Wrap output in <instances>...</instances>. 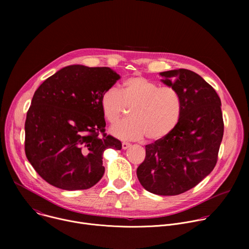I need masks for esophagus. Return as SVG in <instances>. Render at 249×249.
Returning a JSON list of instances; mask_svg holds the SVG:
<instances>
[{
    "mask_svg": "<svg viewBox=\"0 0 249 249\" xmlns=\"http://www.w3.org/2000/svg\"><path fill=\"white\" fill-rule=\"evenodd\" d=\"M130 146H131V144L127 143V142H123V143H122V149L123 150H127Z\"/></svg>",
    "mask_w": 249,
    "mask_h": 249,
    "instance_id": "1",
    "label": "esophagus"
}]
</instances>
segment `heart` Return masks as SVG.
I'll return each mask as SVG.
<instances>
[{
    "instance_id": "b5f03b06",
    "label": "heart",
    "mask_w": 249,
    "mask_h": 249,
    "mask_svg": "<svg viewBox=\"0 0 249 249\" xmlns=\"http://www.w3.org/2000/svg\"><path fill=\"white\" fill-rule=\"evenodd\" d=\"M104 118L113 124L132 108L130 118L110 128L111 134L121 140H141L145 136L157 141L167 136L178 124L182 101L173 87L160 84L144 77H130L120 89L109 88L100 97Z\"/></svg>"
}]
</instances>
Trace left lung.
Here are the masks:
<instances>
[{
	"label": "left lung",
	"mask_w": 249,
	"mask_h": 249,
	"mask_svg": "<svg viewBox=\"0 0 249 249\" xmlns=\"http://www.w3.org/2000/svg\"><path fill=\"white\" fill-rule=\"evenodd\" d=\"M160 75L180 94L182 112L167 136L146 146L137 176L147 191L173 196L195 187L214 169L224 135L222 103L216 90L190 70Z\"/></svg>",
	"instance_id": "1"
}]
</instances>
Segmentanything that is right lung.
<instances>
[{
	"label": "right lung",
	"instance_id": "right-lung-1",
	"mask_svg": "<svg viewBox=\"0 0 249 249\" xmlns=\"http://www.w3.org/2000/svg\"><path fill=\"white\" fill-rule=\"evenodd\" d=\"M119 79L108 67L71 65L34 92L24 125V150L46 182L71 191L89 189L101 179L103 152L121 150L122 144L104 133L100 97Z\"/></svg>",
	"mask_w": 249,
	"mask_h": 249
}]
</instances>
